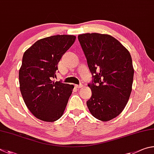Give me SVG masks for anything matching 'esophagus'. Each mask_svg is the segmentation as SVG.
<instances>
[{"label":"esophagus","mask_w":154,"mask_h":154,"mask_svg":"<svg viewBox=\"0 0 154 154\" xmlns=\"http://www.w3.org/2000/svg\"><path fill=\"white\" fill-rule=\"evenodd\" d=\"M74 86H75V87L77 88H80L82 87V84H80V85H75Z\"/></svg>","instance_id":"1"}]
</instances>
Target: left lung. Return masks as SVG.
Masks as SVG:
<instances>
[{"instance_id":"8db88e82","label":"left lung","mask_w":154,"mask_h":154,"mask_svg":"<svg viewBox=\"0 0 154 154\" xmlns=\"http://www.w3.org/2000/svg\"><path fill=\"white\" fill-rule=\"evenodd\" d=\"M78 38L93 75L88 84L92 91L88 108L97 119L111 120L122 112L130 97L134 75L131 54L110 35L87 33Z\"/></svg>"}]
</instances>
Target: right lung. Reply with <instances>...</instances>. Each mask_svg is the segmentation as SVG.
I'll return each instance as SVG.
<instances>
[{
  "mask_svg": "<svg viewBox=\"0 0 154 154\" xmlns=\"http://www.w3.org/2000/svg\"><path fill=\"white\" fill-rule=\"evenodd\" d=\"M75 40L73 35H56L38 40L25 53L19 71L20 91L29 111L38 119H59L74 85L54 82L57 64Z\"/></svg>",
  "mask_w": 154,
  "mask_h": 154,
  "instance_id": "obj_1",
  "label": "right lung"
}]
</instances>
